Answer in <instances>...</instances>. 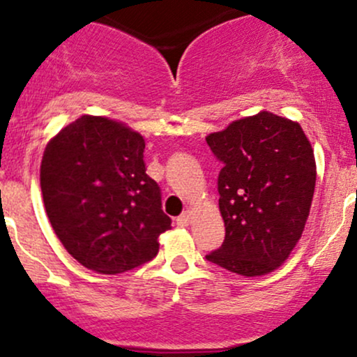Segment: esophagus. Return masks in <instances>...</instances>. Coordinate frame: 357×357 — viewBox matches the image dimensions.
<instances>
[{
	"mask_svg": "<svg viewBox=\"0 0 357 357\" xmlns=\"http://www.w3.org/2000/svg\"><path fill=\"white\" fill-rule=\"evenodd\" d=\"M190 222H191V211H183V213L176 218V223H178L179 227H188L190 225Z\"/></svg>",
	"mask_w": 357,
	"mask_h": 357,
	"instance_id": "esophagus-1",
	"label": "esophagus"
}]
</instances>
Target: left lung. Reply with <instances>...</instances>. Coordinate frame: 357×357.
Instances as JSON below:
<instances>
[{
  "mask_svg": "<svg viewBox=\"0 0 357 357\" xmlns=\"http://www.w3.org/2000/svg\"><path fill=\"white\" fill-rule=\"evenodd\" d=\"M223 167L218 206L225 241L206 259L230 273L261 276L291 254L310 213L317 167L300 123L261 112L206 137Z\"/></svg>",
  "mask_w": 357,
  "mask_h": 357,
  "instance_id": "1",
  "label": "left lung"
}]
</instances>
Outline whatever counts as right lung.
Wrapping results in <instances>:
<instances>
[{
  "mask_svg": "<svg viewBox=\"0 0 357 357\" xmlns=\"http://www.w3.org/2000/svg\"><path fill=\"white\" fill-rule=\"evenodd\" d=\"M144 137L115 120L84 115L47 144L40 188L66 250L101 274L154 259L171 229L160 188L146 172Z\"/></svg>",
  "mask_w": 357,
  "mask_h": 357,
  "instance_id": "obj_1",
  "label": "right lung"
}]
</instances>
